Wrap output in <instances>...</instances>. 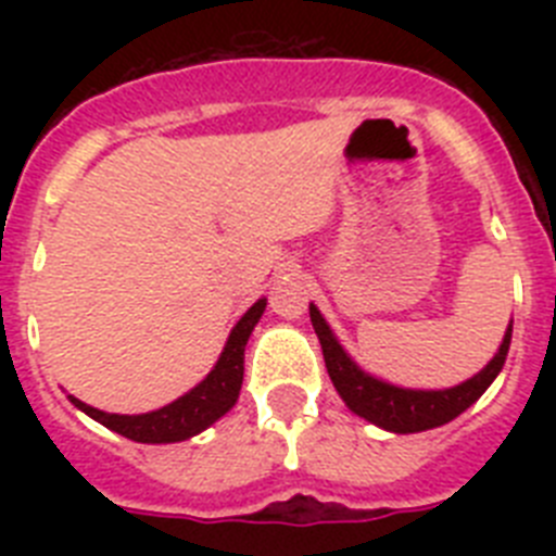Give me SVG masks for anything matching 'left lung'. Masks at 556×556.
I'll use <instances>...</instances> for the list:
<instances>
[{"mask_svg":"<svg viewBox=\"0 0 556 556\" xmlns=\"http://www.w3.org/2000/svg\"><path fill=\"white\" fill-rule=\"evenodd\" d=\"M308 314H312L314 333H317L323 345L328 376H331L333 387L348 404V409L370 420V424L381 426V429L395 431V434L437 429V426L459 417L470 404H476L484 395V390L493 384L504 362H507L509 339H513V326H509L498 353L490 358V365L476 372L473 378H468V381L451 387V390H404V387L387 384L381 378L362 370L348 356L345 348L339 345V339L333 337V331L323 320V314L317 312L314 303H308Z\"/></svg>","mask_w":556,"mask_h":556,"instance_id":"1","label":"left lung"}]
</instances>
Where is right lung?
<instances>
[{
    "label": "right lung",
    "mask_w": 556,
    "mask_h": 556,
    "mask_svg": "<svg viewBox=\"0 0 556 556\" xmlns=\"http://www.w3.org/2000/svg\"><path fill=\"white\" fill-rule=\"evenodd\" d=\"M264 308H267L264 298L255 301L230 331L214 370L194 390H189L172 404L161 406V409L147 412V415H111V412H100L94 406L83 404L75 395H68V401L80 412H86L88 417H94L97 424L127 437V440H136V443H180V440H189V437L208 429L211 424H217L219 417L236 404L244 378V345H248L255 323L262 320Z\"/></svg>",
    "instance_id": "1"
}]
</instances>
